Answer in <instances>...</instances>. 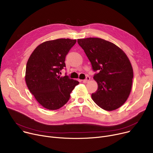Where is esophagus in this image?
<instances>
[{
  "label": "esophagus",
  "instance_id": "esophagus-1",
  "mask_svg": "<svg viewBox=\"0 0 153 153\" xmlns=\"http://www.w3.org/2000/svg\"><path fill=\"white\" fill-rule=\"evenodd\" d=\"M90 80V77H89V76H87V77H86V79H84V80H83V82H84V83H87Z\"/></svg>",
  "mask_w": 153,
  "mask_h": 153
}]
</instances>
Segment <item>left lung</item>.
Masks as SVG:
<instances>
[{
  "label": "left lung",
  "instance_id": "8db88e82",
  "mask_svg": "<svg viewBox=\"0 0 153 153\" xmlns=\"http://www.w3.org/2000/svg\"><path fill=\"white\" fill-rule=\"evenodd\" d=\"M98 73L93 79L98 88L91 94V98L99 107L107 111L120 107L126 101L131 93L133 69L127 55L115 44L99 38L78 39Z\"/></svg>",
  "mask_w": 153,
  "mask_h": 153
}]
</instances>
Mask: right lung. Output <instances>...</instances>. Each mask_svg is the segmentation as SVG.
I'll use <instances>...</instances> for the list:
<instances>
[{
	"label": "right lung",
	"instance_id": "add662e5",
	"mask_svg": "<svg viewBox=\"0 0 153 153\" xmlns=\"http://www.w3.org/2000/svg\"><path fill=\"white\" fill-rule=\"evenodd\" d=\"M76 39L60 38L38 46L27 61L25 80L36 101L48 110H57L69 100L77 80L60 77L65 57Z\"/></svg>",
	"mask_w": 153,
	"mask_h": 153
}]
</instances>
